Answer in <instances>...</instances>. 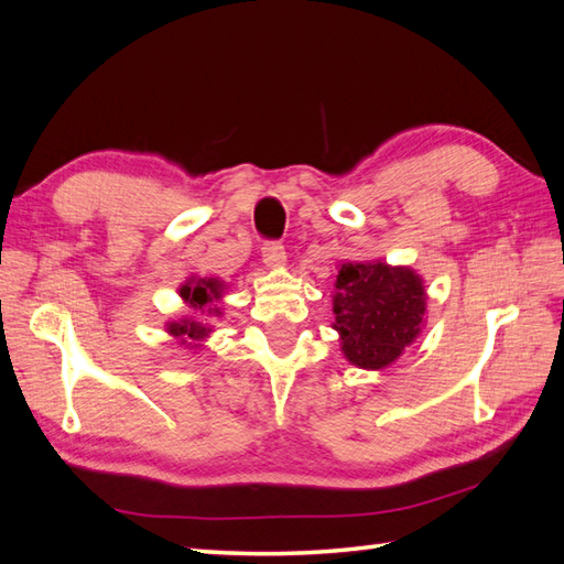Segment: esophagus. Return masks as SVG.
I'll return each instance as SVG.
<instances>
[{
	"mask_svg": "<svg viewBox=\"0 0 564 564\" xmlns=\"http://www.w3.org/2000/svg\"><path fill=\"white\" fill-rule=\"evenodd\" d=\"M261 256H263V263L268 268H280L286 261V251H284V247L280 242H265L261 247Z\"/></svg>",
	"mask_w": 564,
	"mask_h": 564,
	"instance_id": "34e87169",
	"label": "esophagus"
}]
</instances>
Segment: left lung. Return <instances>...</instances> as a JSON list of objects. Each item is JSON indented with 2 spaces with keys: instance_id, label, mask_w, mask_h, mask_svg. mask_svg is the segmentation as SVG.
I'll list each match as a JSON object with an SVG mask.
<instances>
[{
  "instance_id": "1",
  "label": "left lung",
  "mask_w": 564,
  "mask_h": 564,
  "mask_svg": "<svg viewBox=\"0 0 564 564\" xmlns=\"http://www.w3.org/2000/svg\"><path fill=\"white\" fill-rule=\"evenodd\" d=\"M334 329L348 362L383 369L414 344L425 319V289L412 268L381 261L340 263L334 284Z\"/></svg>"
}]
</instances>
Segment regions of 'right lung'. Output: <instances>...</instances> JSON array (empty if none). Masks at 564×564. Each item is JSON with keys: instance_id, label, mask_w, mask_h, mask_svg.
Listing matches in <instances>:
<instances>
[{"instance_id": "add662e5", "label": "right lung", "mask_w": 564, "mask_h": 564, "mask_svg": "<svg viewBox=\"0 0 564 564\" xmlns=\"http://www.w3.org/2000/svg\"><path fill=\"white\" fill-rule=\"evenodd\" d=\"M220 292H224V284L214 278H187L178 289L181 299L187 303V308H191L195 315L218 313V308H212V303L220 299ZM195 315L181 317L178 322H169L166 332L176 336L181 344L202 346V340L212 334V327Z\"/></svg>"}]
</instances>
